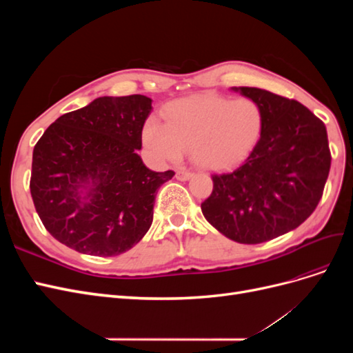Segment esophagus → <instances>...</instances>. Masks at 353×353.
I'll return each instance as SVG.
<instances>
[{
	"mask_svg": "<svg viewBox=\"0 0 353 353\" xmlns=\"http://www.w3.org/2000/svg\"><path fill=\"white\" fill-rule=\"evenodd\" d=\"M175 176H176V179H179V181H188L191 176H193V174L188 172V170H178Z\"/></svg>",
	"mask_w": 353,
	"mask_h": 353,
	"instance_id": "1",
	"label": "esophagus"
}]
</instances>
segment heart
<instances>
[{
    "instance_id": "1",
    "label": "heart",
    "mask_w": 353,
    "mask_h": 353,
    "mask_svg": "<svg viewBox=\"0 0 353 353\" xmlns=\"http://www.w3.org/2000/svg\"><path fill=\"white\" fill-rule=\"evenodd\" d=\"M261 131L262 112L254 101L200 94L169 103L166 123L147 119L143 143L159 162H178L191 152L197 166L225 170L250 153Z\"/></svg>"
}]
</instances>
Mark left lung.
I'll return each instance as SVG.
<instances>
[{
	"label": "left lung",
	"mask_w": 353,
	"mask_h": 353,
	"mask_svg": "<svg viewBox=\"0 0 353 353\" xmlns=\"http://www.w3.org/2000/svg\"><path fill=\"white\" fill-rule=\"evenodd\" d=\"M259 105L262 131L248 159L213 175L201 212L222 236L258 244L305 222L321 200L331 156L323 121L296 100L254 87H232Z\"/></svg>",
	"instance_id": "obj_1"
}]
</instances>
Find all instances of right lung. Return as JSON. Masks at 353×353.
Segmentation results:
<instances>
[{"label":"right lung","mask_w":353,"mask_h":353,"mask_svg":"<svg viewBox=\"0 0 353 353\" xmlns=\"http://www.w3.org/2000/svg\"><path fill=\"white\" fill-rule=\"evenodd\" d=\"M152 101L140 94L99 97L60 116L39 138L30 194L61 244L109 258L132 249L150 228L157 190L175 175L154 172L138 154Z\"/></svg>","instance_id":"1"}]
</instances>
